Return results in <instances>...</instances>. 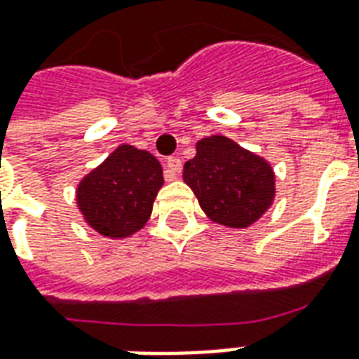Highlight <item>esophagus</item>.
<instances>
[{
	"instance_id": "1",
	"label": "esophagus",
	"mask_w": 359,
	"mask_h": 359,
	"mask_svg": "<svg viewBox=\"0 0 359 359\" xmlns=\"http://www.w3.org/2000/svg\"><path fill=\"white\" fill-rule=\"evenodd\" d=\"M167 169H169V177H171V179H177L180 169H182V161H180V158L172 156V158L167 159Z\"/></svg>"
}]
</instances>
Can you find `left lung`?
<instances>
[{"instance_id":"obj_1","label":"left lung","mask_w":359,"mask_h":359,"mask_svg":"<svg viewBox=\"0 0 359 359\" xmlns=\"http://www.w3.org/2000/svg\"><path fill=\"white\" fill-rule=\"evenodd\" d=\"M182 179L209 219L228 228H247L261 219L276 198V175L266 159L228 137L198 140Z\"/></svg>"}]
</instances>
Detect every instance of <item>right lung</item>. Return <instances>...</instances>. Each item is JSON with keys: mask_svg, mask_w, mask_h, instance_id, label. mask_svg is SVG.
Returning a JSON list of instances; mask_svg holds the SVG:
<instances>
[{"mask_svg": "<svg viewBox=\"0 0 359 359\" xmlns=\"http://www.w3.org/2000/svg\"><path fill=\"white\" fill-rule=\"evenodd\" d=\"M161 187L163 169L158 159L146 150L121 144L81 179L76 203L95 232L121 240L144 228Z\"/></svg>", "mask_w": 359, "mask_h": 359, "instance_id": "1", "label": "right lung"}]
</instances>
